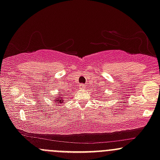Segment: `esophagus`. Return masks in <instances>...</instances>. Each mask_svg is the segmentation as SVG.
Masks as SVG:
<instances>
[{"mask_svg":"<svg viewBox=\"0 0 160 160\" xmlns=\"http://www.w3.org/2000/svg\"><path fill=\"white\" fill-rule=\"evenodd\" d=\"M85 87H86L85 84H80V85H79V88H80V89H83L85 88Z\"/></svg>","mask_w":160,"mask_h":160,"instance_id":"obj_1","label":"esophagus"}]
</instances>
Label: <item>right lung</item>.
<instances>
[{
  "label": "right lung",
  "instance_id": "obj_1",
  "mask_svg": "<svg viewBox=\"0 0 160 160\" xmlns=\"http://www.w3.org/2000/svg\"><path fill=\"white\" fill-rule=\"evenodd\" d=\"M61 93V92H60ZM64 96V95H61V94H60V95H58V97L57 98H54V102L56 103V104H59V103H62L63 102V101H64V100H63V99H62V97H64V96Z\"/></svg>",
  "mask_w": 160,
  "mask_h": 160
}]
</instances>
